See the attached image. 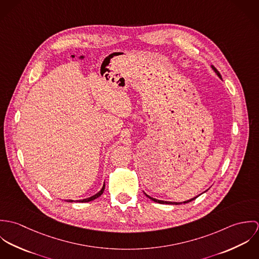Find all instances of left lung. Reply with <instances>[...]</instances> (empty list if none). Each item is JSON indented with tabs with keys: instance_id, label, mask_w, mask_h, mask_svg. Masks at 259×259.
Masks as SVG:
<instances>
[{
	"instance_id": "obj_1",
	"label": "left lung",
	"mask_w": 259,
	"mask_h": 259,
	"mask_svg": "<svg viewBox=\"0 0 259 259\" xmlns=\"http://www.w3.org/2000/svg\"><path fill=\"white\" fill-rule=\"evenodd\" d=\"M211 69L214 71V73L219 75V77L220 78H222V74H220V72L213 67V66H211ZM206 191V190H205ZM204 191V192H205ZM146 194V196H148L149 199H151V200H153L154 202H157V203H162V204H176V205H178V204H183V203H187V202H190V201H192V200H194L197 196H194V197H192V198H190V199H188V200H185V201H183V202H174V201H164V200H159V199H156V198H153V197H151V196H149L148 195L147 193H145ZM200 195V194H199Z\"/></svg>"
}]
</instances>
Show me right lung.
Here are the masks:
<instances>
[{"mask_svg":"<svg viewBox=\"0 0 259 259\" xmlns=\"http://www.w3.org/2000/svg\"><path fill=\"white\" fill-rule=\"evenodd\" d=\"M104 190H105V184H104V185H103L102 189H101V190H100L98 193H96L95 195H93V196H91V197H88V198H84V199L75 200V201H78V202H89V201H92V200H94V199H96V198L100 197V196L103 194ZM67 201H68V202H74V200H72V199H70V200H67Z\"/></svg>","mask_w":259,"mask_h":259,"instance_id":"add662e5","label":"right lung"}]
</instances>
